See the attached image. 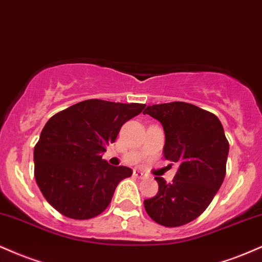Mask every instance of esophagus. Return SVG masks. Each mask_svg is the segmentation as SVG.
Returning <instances> with one entry per match:
<instances>
[{
    "label": "esophagus",
    "mask_w": 262,
    "mask_h": 262,
    "mask_svg": "<svg viewBox=\"0 0 262 262\" xmlns=\"http://www.w3.org/2000/svg\"><path fill=\"white\" fill-rule=\"evenodd\" d=\"M134 175H135V177L140 178V179H144V178L148 177V175H147L146 173H144V171H142V170H138V169H135V170H134Z\"/></svg>",
    "instance_id": "1"
}]
</instances>
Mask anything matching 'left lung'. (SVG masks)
I'll use <instances>...</instances> for the list:
<instances>
[{
  "label": "left lung",
  "mask_w": 262,
  "mask_h": 262,
  "mask_svg": "<svg viewBox=\"0 0 262 262\" xmlns=\"http://www.w3.org/2000/svg\"><path fill=\"white\" fill-rule=\"evenodd\" d=\"M143 114L161 122L164 158L179 165L173 183L156 178L158 192L144 200V208L158 224L184 226L208 207L226 177L229 143L223 126L212 113L183 101L148 105Z\"/></svg>",
  "instance_id": "1"
}]
</instances>
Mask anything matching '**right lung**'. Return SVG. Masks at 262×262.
Wrapping results in <instances>:
<instances>
[{
    "label": "right lung",
    "mask_w": 262,
    "mask_h": 262,
    "mask_svg": "<svg viewBox=\"0 0 262 262\" xmlns=\"http://www.w3.org/2000/svg\"><path fill=\"white\" fill-rule=\"evenodd\" d=\"M146 104L89 99L55 114L34 147V175L46 201L63 216L89 220L109 206L130 168L101 159L120 128Z\"/></svg>",
    "instance_id": "right-lung-1"
}]
</instances>
